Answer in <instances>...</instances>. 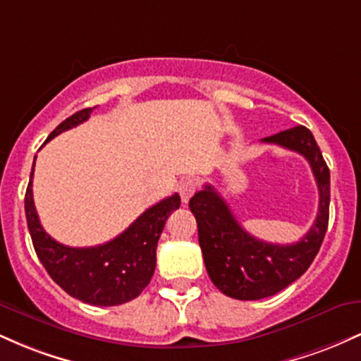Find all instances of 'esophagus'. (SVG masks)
Segmentation results:
<instances>
[{
    "label": "esophagus",
    "instance_id": "obj_1",
    "mask_svg": "<svg viewBox=\"0 0 361 361\" xmlns=\"http://www.w3.org/2000/svg\"><path fill=\"white\" fill-rule=\"evenodd\" d=\"M178 192H180V197H181V202L186 204V202L192 198V195L197 192V183H195L193 180H185L183 183L180 185V188H178Z\"/></svg>",
    "mask_w": 361,
    "mask_h": 361
}]
</instances>
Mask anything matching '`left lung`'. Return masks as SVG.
Instances as JSON below:
<instances>
[{"label":"left lung","instance_id":"8db88e82","mask_svg":"<svg viewBox=\"0 0 361 361\" xmlns=\"http://www.w3.org/2000/svg\"><path fill=\"white\" fill-rule=\"evenodd\" d=\"M261 140L299 152L309 161L319 188V212L300 241L281 246L246 233L212 185L190 198L207 273L222 293L239 300L271 297L300 279L316 258L329 222V168L312 132L297 126Z\"/></svg>","mask_w":361,"mask_h":361}]
</instances>
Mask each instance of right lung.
Returning a JSON list of instances; mask_svg holds the SVG:
<instances>
[{"instance_id": "add662e5", "label": "right lung", "mask_w": 361, "mask_h": 361, "mask_svg": "<svg viewBox=\"0 0 361 361\" xmlns=\"http://www.w3.org/2000/svg\"><path fill=\"white\" fill-rule=\"evenodd\" d=\"M93 109L80 110L66 118L54 128L45 142L88 120ZM32 178L34 169L25 193V215L37 256L51 279L74 299L90 305L110 307L139 297L154 275L157 241L169 214L180 209V195L175 193L149 207L109 243L93 247H69L52 239L40 226Z\"/></svg>"}]
</instances>
